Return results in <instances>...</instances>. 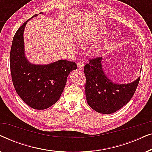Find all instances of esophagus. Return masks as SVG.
<instances>
[{
  "mask_svg": "<svg viewBox=\"0 0 152 152\" xmlns=\"http://www.w3.org/2000/svg\"><path fill=\"white\" fill-rule=\"evenodd\" d=\"M77 68L79 70H83L84 66V63L82 61H79L77 63Z\"/></svg>",
  "mask_w": 152,
  "mask_h": 152,
  "instance_id": "34e87169",
  "label": "esophagus"
}]
</instances>
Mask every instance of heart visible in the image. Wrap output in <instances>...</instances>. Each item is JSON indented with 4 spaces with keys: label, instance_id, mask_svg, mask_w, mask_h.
Masks as SVG:
<instances>
[{
    "label": "heart",
    "instance_id": "1",
    "mask_svg": "<svg viewBox=\"0 0 152 152\" xmlns=\"http://www.w3.org/2000/svg\"><path fill=\"white\" fill-rule=\"evenodd\" d=\"M94 39H95V37H93V36H92L91 37H89L88 39H87L86 40H84V41H83V43H90L91 41H92L94 40Z\"/></svg>",
    "mask_w": 152,
    "mask_h": 152
}]
</instances>
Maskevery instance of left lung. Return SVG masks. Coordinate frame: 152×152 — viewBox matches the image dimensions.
Listing matches in <instances>:
<instances>
[{
    "label": "left lung",
    "mask_w": 152,
    "mask_h": 152,
    "mask_svg": "<svg viewBox=\"0 0 152 152\" xmlns=\"http://www.w3.org/2000/svg\"><path fill=\"white\" fill-rule=\"evenodd\" d=\"M100 57L89 60L84 66L87 103L99 113L110 114L126 104L135 93L140 77L128 84H115L107 77L102 66Z\"/></svg>",
    "instance_id": "left-lung-1"
}]
</instances>
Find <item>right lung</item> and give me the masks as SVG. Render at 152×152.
Segmentation results:
<instances>
[{
	"mask_svg": "<svg viewBox=\"0 0 152 152\" xmlns=\"http://www.w3.org/2000/svg\"><path fill=\"white\" fill-rule=\"evenodd\" d=\"M31 18L14 35L10 56V70L14 88L20 98L32 109L43 110L59 100L68 75L77 69V64L67 60H59L47 65L30 63L25 55L23 32Z\"/></svg>",
	"mask_w": 152,
	"mask_h": 152,
	"instance_id": "right-lung-1",
	"label": "right lung"
}]
</instances>
